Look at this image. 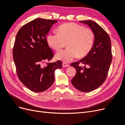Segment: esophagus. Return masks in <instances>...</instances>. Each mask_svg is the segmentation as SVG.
<instances>
[{
	"label": "esophagus",
	"mask_w": 125,
	"mask_h": 125,
	"mask_svg": "<svg viewBox=\"0 0 125 125\" xmlns=\"http://www.w3.org/2000/svg\"><path fill=\"white\" fill-rule=\"evenodd\" d=\"M70 65H69V64H68L66 62H62V66L63 67H69Z\"/></svg>",
	"instance_id": "34e87169"
}]
</instances>
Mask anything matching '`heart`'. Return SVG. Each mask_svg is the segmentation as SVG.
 I'll list each match as a JSON object with an SVG mask.
<instances>
[{"mask_svg": "<svg viewBox=\"0 0 125 125\" xmlns=\"http://www.w3.org/2000/svg\"><path fill=\"white\" fill-rule=\"evenodd\" d=\"M58 33H50L47 36L49 46L56 51L65 47L67 49L58 52L55 57L65 62H69L78 57H83L91 51L95 41L93 30L74 23L62 24L57 29Z\"/></svg>", "mask_w": 125, "mask_h": 125, "instance_id": "1", "label": "heart"}]
</instances>
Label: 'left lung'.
Returning a JSON list of instances; mask_svg holds the SVG:
<instances>
[{"label": "left lung", "mask_w": 125, "mask_h": 125, "mask_svg": "<svg viewBox=\"0 0 125 125\" xmlns=\"http://www.w3.org/2000/svg\"><path fill=\"white\" fill-rule=\"evenodd\" d=\"M80 22L88 25L93 30L95 41L88 55L79 62L71 64L77 69V73L71 83L80 91L89 92L99 88L106 78L112 60L111 41L108 34L96 22L91 20ZM80 62L88 67L79 66Z\"/></svg>", "instance_id": "left-lung-1"}]
</instances>
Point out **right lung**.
Masks as SVG:
<instances>
[{
  "mask_svg": "<svg viewBox=\"0 0 125 125\" xmlns=\"http://www.w3.org/2000/svg\"><path fill=\"white\" fill-rule=\"evenodd\" d=\"M57 21L37 18L28 22L19 30L13 50V58L18 76L26 88L35 92L45 91L54 81L55 71L62 68L60 60L50 61L54 54L46 36Z\"/></svg>",
  "mask_w": 125,
  "mask_h": 125,
  "instance_id": "obj_1",
  "label": "right lung"
}]
</instances>
